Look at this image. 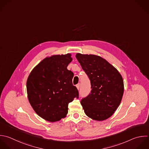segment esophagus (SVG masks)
<instances>
[{"label":"esophagus","mask_w":149,"mask_h":149,"mask_svg":"<svg viewBox=\"0 0 149 149\" xmlns=\"http://www.w3.org/2000/svg\"><path fill=\"white\" fill-rule=\"evenodd\" d=\"M76 87H77V90H79V88H80V84H77L76 85Z\"/></svg>","instance_id":"1"}]
</instances>
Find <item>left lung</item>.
Returning a JSON list of instances; mask_svg holds the SVG:
<instances>
[{
    "instance_id": "1",
    "label": "left lung",
    "mask_w": 149,
    "mask_h": 149,
    "mask_svg": "<svg viewBox=\"0 0 149 149\" xmlns=\"http://www.w3.org/2000/svg\"><path fill=\"white\" fill-rule=\"evenodd\" d=\"M76 57L88 75L91 93L81 101L86 115L101 121L111 117L120 104L124 91L122 77L118 70L102 57L77 53Z\"/></svg>"
}]
</instances>
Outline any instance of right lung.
Wrapping results in <instances>:
<instances>
[{"label":"right lung","instance_id":"1","mask_svg":"<svg viewBox=\"0 0 149 149\" xmlns=\"http://www.w3.org/2000/svg\"><path fill=\"white\" fill-rule=\"evenodd\" d=\"M70 54L54 55L41 61L30 73L27 80L29 102L44 119L54 122L65 118L68 104L79 97L72 84L73 73L67 67L72 61Z\"/></svg>","mask_w":149,"mask_h":149}]
</instances>
